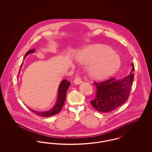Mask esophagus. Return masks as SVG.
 Instances as JSON below:
<instances>
[{
    "mask_svg": "<svg viewBox=\"0 0 152 152\" xmlns=\"http://www.w3.org/2000/svg\"><path fill=\"white\" fill-rule=\"evenodd\" d=\"M82 82H83L82 79H81V78L79 76H77L76 77V78L74 80V81H73L74 84H75L76 85H79L80 84H81Z\"/></svg>",
    "mask_w": 152,
    "mask_h": 152,
    "instance_id": "1",
    "label": "esophagus"
}]
</instances>
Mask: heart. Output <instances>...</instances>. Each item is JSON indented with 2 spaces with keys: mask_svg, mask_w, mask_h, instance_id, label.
<instances>
[{
  "mask_svg": "<svg viewBox=\"0 0 152 152\" xmlns=\"http://www.w3.org/2000/svg\"><path fill=\"white\" fill-rule=\"evenodd\" d=\"M76 60L80 63L89 65L90 75L95 79H104L116 72L121 61L112 48L104 45L89 46L79 51Z\"/></svg>",
  "mask_w": 152,
  "mask_h": 152,
  "instance_id": "obj_1",
  "label": "heart"
}]
</instances>
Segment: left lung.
Segmentation results:
<instances>
[{
    "instance_id": "left-lung-1",
    "label": "left lung",
    "mask_w": 152,
    "mask_h": 152,
    "mask_svg": "<svg viewBox=\"0 0 152 152\" xmlns=\"http://www.w3.org/2000/svg\"><path fill=\"white\" fill-rule=\"evenodd\" d=\"M130 74L121 79L110 78L101 83H94L96 88V97L91 104L96 110L107 113L119 107L128 100L134 79V71L132 63Z\"/></svg>"
}]
</instances>
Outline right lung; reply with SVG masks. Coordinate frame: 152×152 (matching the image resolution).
Wrapping results in <instances>:
<instances>
[{"mask_svg": "<svg viewBox=\"0 0 152 152\" xmlns=\"http://www.w3.org/2000/svg\"><path fill=\"white\" fill-rule=\"evenodd\" d=\"M35 52V49H32L31 50L28 51L26 54L25 55L24 58H26L30 53H34ZM23 63L20 66V68L22 66ZM20 73V70L19 72ZM71 85V83L69 81H68L66 80H63L60 82V84L58 86V98H57V101L55 105L51 109L49 110L45 111V112H38L36 110H32L29 109L32 112H34L35 114H36L38 116H41V117H51V116L55 115L58 114V113L61 110L62 108L64 102H65V98H66V94L67 92V90L68 89L69 87Z\"/></svg>", "mask_w": 152, "mask_h": 152, "instance_id": "1", "label": "right lung"}]
</instances>
